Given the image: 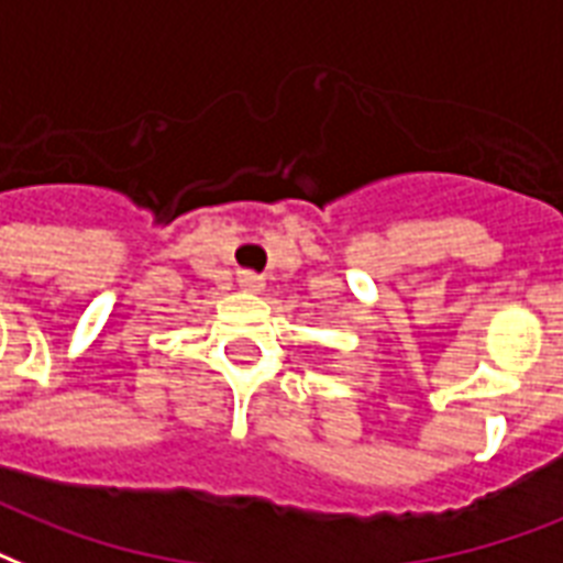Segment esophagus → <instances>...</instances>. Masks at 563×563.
Here are the masks:
<instances>
[{
  "mask_svg": "<svg viewBox=\"0 0 563 563\" xmlns=\"http://www.w3.org/2000/svg\"><path fill=\"white\" fill-rule=\"evenodd\" d=\"M238 285H241L243 290H261V287H264V276L252 273V269H241V273H238Z\"/></svg>",
  "mask_w": 563,
  "mask_h": 563,
  "instance_id": "34e87169",
  "label": "esophagus"
}]
</instances>
